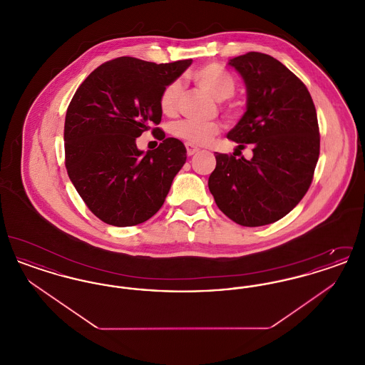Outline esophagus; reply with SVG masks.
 <instances>
[{
    "label": "esophagus",
    "mask_w": 365,
    "mask_h": 365,
    "mask_svg": "<svg viewBox=\"0 0 365 365\" xmlns=\"http://www.w3.org/2000/svg\"><path fill=\"white\" fill-rule=\"evenodd\" d=\"M198 150H200V149H198V148H195L194 145L186 143V152H187V156H192V155H195Z\"/></svg>",
    "instance_id": "34e87169"
}]
</instances>
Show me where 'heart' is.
Returning a JSON list of instances; mask_svg holds the SVG:
<instances>
[{"instance_id": "1", "label": "heart", "mask_w": 365, "mask_h": 365, "mask_svg": "<svg viewBox=\"0 0 365 365\" xmlns=\"http://www.w3.org/2000/svg\"><path fill=\"white\" fill-rule=\"evenodd\" d=\"M191 78L198 86L217 101L230 98L237 88L235 78L216 63L205 64L197 68L191 73ZM180 93H182L180 81H173L163 88L158 105L164 115H168V116L175 115ZM171 133L175 138L182 139L186 143L202 146L209 143L215 135L220 133V125L215 122L198 123L180 120L175 123L171 128Z\"/></svg>"}]
</instances>
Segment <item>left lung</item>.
Returning <instances> with one entry per match:
<instances>
[{
	"label": "left lung",
	"mask_w": 365,
	"mask_h": 365,
	"mask_svg": "<svg viewBox=\"0 0 365 365\" xmlns=\"http://www.w3.org/2000/svg\"><path fill=\"white\" fill-rule=\"evenodd\" d=\"M242 76L246 112L227 138L253 157L216 153L209 190L216 205L245 227L271 225L302 200L320 153L316 108L307 86L272 56L249 52L228 61Z\"/></svg>",
	"instance_id": "left-lung-1"
}]
</instances>
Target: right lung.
<instances>
[{
	"label": "right lung",
	"instance_id": "1",
	"mask_svg": "<svg viewBox=\"0 0 365 365\" xmlns=\"http://www.w3.org/2000/svg\"><path fill=\"white\" fill-rule=\"evenodd\" d=\"M191 61L118 57L93 71L73 94L64 124L66 168L87 208L106 225L150 219L186 163L179 139H163L143 155L137 138L161 122L160 94ZM152 133L163 134L158 127Z\"/></svg>",
	"mask_w": 365,
	"mask_h": 365
}]
</instances>
